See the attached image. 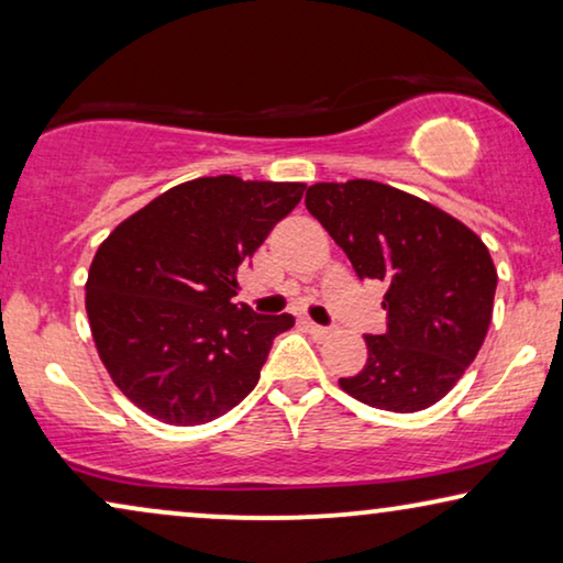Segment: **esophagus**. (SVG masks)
<instances>
[{
  "instance_id": "esophagus-1",
  "label": "esophagus",
  "mask_w": 563,
  "mask_h": 563,
  "mask_svg": "<svg viewBox=\"0 0 563 563\" xmlns=\"http://www.w3.org/2000/svg\"><path fill=\"white\" fill-rule=\"evenodd\" d=\"M302 325L310 330V333L314 335V338H325L328 335V328H322V325H318V322H312L310 318H305L302 320Z\"/></svg>"
}]
</instances>
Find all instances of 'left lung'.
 I'll return each mask as SVG.
<instances>
[{"label":"left lung","instance_id":"1","mask_svg":"<svg viewBox=\"0 0 563 563\" xmlns=\"http://www.w3.org/2000/svg\"><path fill=\"white\" fill-rule=\"evenodd\" d=\"M307 210L341 245L358 279L382 282L387 333L364 335L366 366L343 391L368 407L435 405L479 353L495 307L497 268L482 238L426 199L351 179L307 189Z\"/></svg>","mask_w":563,"mask_h":563}]
</instances>
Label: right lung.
Returning a JSON list of instances; mask_svg holds the SVG:
<instances>
[{
    "instance_id": "1",
    "label": "right lung",
    "mask_w": 563,
    "mask_h": 563,
    "mask_svg": "<svg viewBox=\"0 0 563 563\" xmlns=\"http://www.w3.org/2000/svg\"><path fill=\"white\" fill-rule=\"evenodd\" d=\"M302 181L202 176L122 220L87 276L91 338L107 374L166 426H202L258 384L291 314L235 305L238 272L302 199Z\"/></svg>"
}]
</instances>
